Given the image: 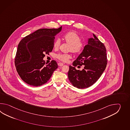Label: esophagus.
I'll return each instance as SVG.
<instances>
[{"label":"esophagus","instance_id":"34e87169","mask_svg":"<svg viewBox=\"0 0 130 130\" xmlns=\"http://www.w3.org/2000/svg\"><path fill=\"white\" fill-rule=\"evenodd\" d=\"M58 66H64V64L63 63H60V62H59V63H58Z\"/></svg>","mask_w":130,"mask_h":130}]
</instances>
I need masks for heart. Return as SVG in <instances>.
<instances>
[{
    "label": "heart",
    "mask_w": 130,
    "mask_h": 130,
    "mask_svg": "<svg viewBox=\"0 0 130 130\" xmlns=\"http://www.w3.org/2000/svg\"><path fill=\"white\" fill-rule=\"evenodd\" d=\"M64 39L67 44L70 45V51L75 54H78L82 52L84 44L80 41V37L77 33L74 31H69L64 34ZM60 44V41L57 39L54 44V47L55 49L58 48ZM57 58L63 62H67L71 58V56L69 54H58Z\"/></svg>",
    "instance_id": "1"
}]
</instances>
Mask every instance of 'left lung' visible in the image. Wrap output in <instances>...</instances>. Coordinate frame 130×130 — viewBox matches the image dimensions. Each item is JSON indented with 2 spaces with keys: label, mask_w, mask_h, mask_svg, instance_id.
I'll use <instances>...</instances> for the list:
<instances>
[{
  "label": "left lung",
  "mask_w": 130,
  "mask_h": 130,
  "mask_svg": "<svg viewBox=\"0 0 130 130\" xmlns=\"http://www.w3.org/2000/svg\"><path fill=\"white\" fill-rule=\"evenodd\" d=\"M93 38H89L87 44L73 63L69 66L68 77L72 86L85 89L93 85L105 70L107 64L105 46L93 34ZM83 65L82 70H77Z\"/></svg>",
  "instance_id": "8db88e82"
}]
</instances>
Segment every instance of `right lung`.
<instances>
[{
    "instance_id": "obj_1",
    "label": "right lung",
    "mask_w": 130,
    "mask_h": 130,
    "mask_svg": "<svg viewBox=\"0 0 130 130\" xmlns=\"http://www.w3.org/2000/svg\"><path fill=\"white\" fill-rule=\"evenodd\" d=\"M61 30L62 26L58 29H40L20 41L15 64L18 74L25 82L34 86H42L47 82L58 68L57 63L54 60L45 66L43 58L45 54H49L52 52L55 36Z\"/></svg>"
}]
</instances>
